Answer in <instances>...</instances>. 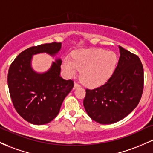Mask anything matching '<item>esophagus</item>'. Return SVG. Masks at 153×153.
Segmentation results:
<instances>
[{"mask_svg": "<svg viewBox=\"0 0 153 153\" xmlns=\"http://www.w3.org/2000/svg\"><path fill=\"white\" fill-rule=\"evenodd\" d=\"M79 87H80V85L79 84V83H75V85H74V89H75V88H79Z\"/></svg>", "mask_w": 153, "mask_h": 153, "instance_id": "1", "label": "esophagus"}]
</instances>
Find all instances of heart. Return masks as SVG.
<instances>
[{
    "label": "heart",
    "instance_id": "b5f03b06",
    "mask_svg": "<svg viewBox=\"0 0 153 153\" xmlns=\"http://www.w3.org/2000/svg\"><path fill=\"white\" fill-rule=\"evenodd\" d=\"M117 65L114 52L103 49H81L74 53L73 60L66 57L62 68L68 76H74L81 70L80 78L89 87L100 86L111 77Z\"/></svg>",
    "mask_w": 153,
    "mask_h": 153
}]
</instances>
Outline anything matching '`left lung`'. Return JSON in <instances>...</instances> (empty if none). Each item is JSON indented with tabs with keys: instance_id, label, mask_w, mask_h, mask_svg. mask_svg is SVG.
I'll use <instances>...</instances> for the list:
<instances>
[{
	"instance_id": "8db88e82",
	"label": "left lung",
	"mask_w": 153,
	"mask_h": 153,
	"mask_svg": "<svg viewBox=\"0 0 153 153\" xmlns=\"http://www.w3.org/2000/svg\"><path fill=\"white\" fill-rule=\"evenodd\" d=\"M120 58L106 83L85 89L83 106L92 120L101 124L116 123L138 105L143 93L144 69L140 59L119 46Z\"/></svg>"
}]
</instances>
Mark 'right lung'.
I'll use <instances>...</instances> for the list:
<instances>
[{
	"label": "right lung",
	"instance_id": "obj_1",
	"mask_svg": "<svg viewBox=\"0 0 153 153\" xmlns=\"http://www.w3.org/2000/svg\"><path fill=\"white\" fill-rule=\"evenodd\" d=\"M61 43L53 42L32 46L19 53L9 67L8 85L15 110L27 121L36 125L51 122L58 115L63 100L74 86L73 80L60 76L61 59L43 74L30 67L32 56L42 52L56 53Z\"/></svg>",
	"mask_w": 153,
	"mask_h": 153
}]
</instances>
